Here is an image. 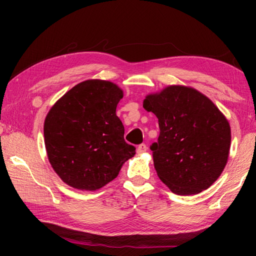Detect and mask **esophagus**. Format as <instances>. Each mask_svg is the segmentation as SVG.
I'll return each instance as SVG.
<instances>
[{
  "mask_svg": "<svg viewBox=\"0 0 256 256\" xmlns=\"http://www.w3.org/2000/svg\"><path fill=\"white\" fill-rule=\"evenodd\" d=\"M146 149H148V148H146V146L144 144H141L138 146L136 152H138V154H144V152H146Z\"/></svg>",
  "mask_w": 256,
  "mask_h": 256,
  "instance_id": "34e87169",
  "label": "esophagus"
}]
</instances>
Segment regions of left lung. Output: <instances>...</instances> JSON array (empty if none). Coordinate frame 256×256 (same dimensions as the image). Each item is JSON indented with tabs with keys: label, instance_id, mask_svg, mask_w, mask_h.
I'll return each instance as SVG.
<instances>
[{
	"label": "left lung",
	"instance_id": "left-lung-1",
	"mask_svg": "<svg viewBox=\"0 0 256 256\" xmlns=\"http://www.w3.org/2000/svg\"><path fill=\"white\" fill-rule=\"evenodd\" d=\"M144 108L158 118V142L150 149L160 180L178 196L209 188L224 170L232 141L219 108L196 89L180 84L149 94Z\"/></svg>",
	"mask_w": 256,
	"mask_h": 256
}]
</instances>
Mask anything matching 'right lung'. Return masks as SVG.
<instances>
[{
  "label": "right lung",
  "instance_id": "obj_1",
  "mask_svg": "<svg viewBox=\"0 0 256 256\" xmlns=\"http://www.w3.org/2000/svg\"><path fill=\"white\" fill-rule=\"evenodd\" d=\"M122 98L123 90L110 81L86 80L64 94L47 112V157L71 188H102L136 154V148L124 140V126L116 115Z\"/></svg>",
  "mask_w": 256,
  "mask_h": 256
}]
</instances>
